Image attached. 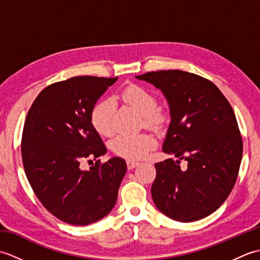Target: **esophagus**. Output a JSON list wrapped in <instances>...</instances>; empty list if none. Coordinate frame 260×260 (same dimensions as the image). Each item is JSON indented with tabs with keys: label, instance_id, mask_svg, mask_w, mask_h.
Instances as JSON below:
<instances>
[{
	"label": "esophagus",
	"instance_id": "obj_1",
	"mask_svg": "<svg viewBox=\"0 0 260 260\" xmlns=\"http://www.w3.org/2000/svg\"><path fill=\"white\" fill-rule=\"evenodd\" d=\"M126 164H127V168H128V170H132V169L136 168L137 165H139L140 163H139V162H136V161H132V159H127V161H126Z\"/></svg>",
	"mask_w": 260,
	"mask_h": 260
}]
</instances>
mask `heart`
I'll use <instances>...</instances> for the list:
<instances>
[{
	"mask_svg": "<svg viewBox=\"0 0 260 260\" xmlns=\"http://www.w3.org/2000/svg\"><path fill=\"white\" fill-rule=\"evenodd\" d=\"M120 99L142 116L143 124L147 128L158 131L167 123V114L157 107L156 96L147 88L139 85L127 86L121 91ZM113 112V103L109 101H101L92 107L90 120L99 135H112ZM155 145L156 141L151 134L141 133L136 135H118L112 141L110 147L117 156L134 161L146 156Z\"/></svg>",
	"mask_w": 260,
	"mask_h": 260,
	"instance_id": "heart-1",
	"label": "heart"
}]
</instances>
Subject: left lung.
<instances>
[{"label":"left lung","instance_id":"obj_1","mask_svg":"<svg viewBox=\"0 0 260 260\" xmlns=\"http://www.w3.org/2000/svg\"><path fill=\"white\" fill-rule=\"evenodd\" d=\"M135 77L161 89L170 106L163 152L176 159L155 164L153 201L176 221L206 218L225 201L238 176L242 140L234 109L219 88L201 76L159 70ZM182 159L186 169L179 167Z\"/></svg>","mask_w":260,"mask_h":260}]
</instances>
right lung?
I'll list each match as a JSON object with an SVG mask.
<instances>
[{
	"mask_svg": "<svg viewBox=\"0 0 260 260\" xmlns=\"http://www.w3.org/2000/svg\"><path fill=\"white\" fill-rule=\"evenodd\" d=\"M118 78L80 76L46 87L33 102L22 133V161L27 181L49 212L61 221L87 225L112 211L127 171L113 157L88 171L86 158L106 154L90 120L92 107Z\"/></svg>",
	"mask_w": 260,
	"mask_h": 260,
	"instance_id": "right-lung-1",
	"label": "right lung"
}]
</instances>
